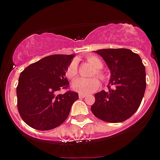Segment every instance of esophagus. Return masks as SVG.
Listing matches in <instances>:
<instances>
[{
  "label": "esophagus",
  "instance_id": "1",
  "mask_svg": "<svg viewBox=\"0 0 160 160\" xmlns=\"http://www.w3.org/2000/svg\"><path fill=\"white\" fill-rule=\"evenodd\" d=\"M85 97H86V94H83V93L79 94V97H80V98H84Z\"/></svg>",
  "mask_w": 160,
  "mask_h": 160
}]
</instances>
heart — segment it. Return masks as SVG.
<instances>
[{"mask_svg": "<svg viewBox=\"0 0 160 160\" xmlns=\"http://www.w3.org/2000/svg\"><path fill=\"white\" fill-rule=\"evenodd\" d=\"M87 61L88 63H90L92 66L97 69L96 72H94V74L97 73V75L100 78L104 80L105 76H104L103 72L100 70L103 67L102 61L98 57L94 56V55L88 56L87 58ZM77 75H78V65H77V62L76 60H73L67 68L65 76L69 80H73L75 77H76ZM100 84H101L100 80L97 77H92L90 79L78 78L72 82V88L73 90L80 92V93L87 94L96 91L100 87Z\"/></svg>", "mask_w": 160, "mask_h": 160, "instance_id": "1", "label": "heart"}]
</instances>
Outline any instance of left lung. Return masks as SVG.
Wrapping results in <instances>:
<instances>
[{
	"mask_svg": "<svg viewBox=\"0 0 160 160\" xmlns=\"http://www.w3.org/2000/svg\"><path fill=\"white\" fill-rule=\"evenodd\" d=\"M99 54L110 70L109 92L95 94L91 110L97 118L110 123L130 118L138 110L146 89L145 67L138 54L129 49H101ZM113 86L115 88H110Z\"/></svg>",
	"mask_w": 160,
	"mask_h": 160,
	"instance_id": "8db88e82",
	"label": "left lung"
}]
</instances>
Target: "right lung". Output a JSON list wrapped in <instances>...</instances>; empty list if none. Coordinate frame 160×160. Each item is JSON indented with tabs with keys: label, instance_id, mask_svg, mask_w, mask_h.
Listing matches in <instances>:
<instances>
[{
	"label": "right lung",
	"instance_id": "1",
	"mask_svg": "<svg viewBox=\"0 0 160 160\" xmlns=\"http://www.w3.org/2000/svg\"><path fill=\"white\" fill-rule=\"evenodd\" d=\"M73 55H52L29 65L21 72L17 87L18 109L26 124L38 130L60 126L68 117L77 92L68 88L65 72Z\"/></svg>",
	"mask_w": 160,
	"mask_h": 160
}]
</instances>
